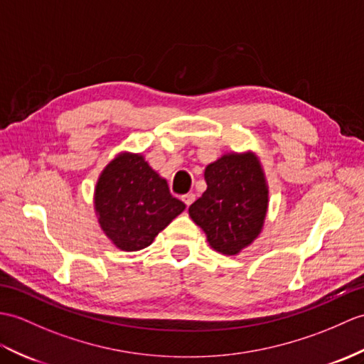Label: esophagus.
Listing matches in <instances>:
<instances>
[{
    "mask_svg": "<svg viewBox=\"0 0 364 364\" xmlns=\"http://www.w3.org/2000/svg\"><path fill=\"white\" fill-rule=\"evenodd\" d=\"M181 200L184 201V205H186V206H191L192 203H193V200H196V193H192V192L186 193V196H183V197H181Z\"/></svg>",
    "mask_w": 364,
    "mask_h": 364,
    "instance_id": "1",
    "label": "esophagus"
}]
</instances>
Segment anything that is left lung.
<instances>
[{
	"label": "left lung",
	"mask_w": 364,
	"mask_h": 364,
	"mask_svg": "<svg viewBox=\"0 0 364 364\" xmlns=\"http://www.w3.org/2000/svg\"><path fill=\"white\" fill-rule=\"evenodd\" d=\"M208 189L189 206V215L210 247L222 255H237L255 240L265 220L268 189L259 159L225 155L205 171Z\"/></svg>",
	"instance_id": "8db88e82"
}]
</instances>
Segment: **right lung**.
<instances>
[{
    "label": "right lung",
    "mask_w": 364,
    "mask_h": 364,
    "mask_svg": "<svg viewBox=\"0 0 364 364\" xmlns=\"http://www.w3.org/2000/svg\"><path fill=\"white\" fill-rule=\"evenodd\" d=\"M95 206L107 237L124 251L149 247L186 208L141 155L129 154L105 167L96 186Z\"/></svg>",
    "instance_id": "add662e5"
}]
</instances>
